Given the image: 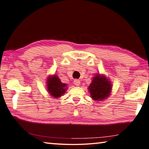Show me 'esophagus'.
I'll return each instance as SVG.
<instances>
[{
  "instance_id": "1",
  "label": "esophagus",
  "mask_w": 149,
  "mask_h": 149,
  "mask_svg": "<svg viewBox=\"0 0 149 149\" xmlns=\"http://www.w3.org/2000/svg\"><path fill=\"white\" fill-rule=\"evenodd\" d=\"M74 83L75 85L79 86L80 85V81L79 79H75L74 81Z\"/></svg>"
}]
</instances>
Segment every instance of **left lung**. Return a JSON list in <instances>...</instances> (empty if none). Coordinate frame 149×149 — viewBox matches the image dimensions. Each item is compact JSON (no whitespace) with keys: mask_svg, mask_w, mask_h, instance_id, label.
Masks as SVG:
<instances>
[{"mask_svg":"<svg viewBox=\"0 0 149 149\" xmlns=\"http://www.w3.org/2000/svg\"><path fill=\"white\" fill-rule=\"evenodd\" d=\"M112 88L111 81L104 74L98 73L93 77L88 90L94 101H103L111 95Z\"/></svg>","mask_w":149,"mask_h":149,"instance_id":"1","label":"left lung"}]
</instances>
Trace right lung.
<instances>
[{
    "mask_svg": "<svg viewBox=\"0 0 149 149\" xmlns=\"http://www.w3.org/2000/svg\"><path fill=\"white\" fill-rule=\"evenodd\" d=\"M46 81L48 93L56 99L63 96L68 89L66 83H62L60 78L56 75H49Z\"/></svg>",
    "mask_w": 149,
    "mask_h": 149,
    "instance_id": "obj_1",
    "label": "right lung"
}]
</instances>
